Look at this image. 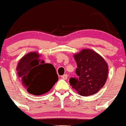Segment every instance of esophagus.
<instances>
[{
  "mask_svg": "<svg viewBox=\"0 0 126 126\" xmlns=\"http://www.w3.org/2000/svg\"><path fill=\"white\" fill-rule=\"evenodd\" d=\"M67 74H64V75H63V76H61V78H62V79H67Z\"/></svg>",
  "mask_w": 126,
  "mask_h": 126,
  "instance_id": "1",
  "label": "esophagus"
}]
</instances>
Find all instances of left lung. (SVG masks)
<instances>
[{
	"label": "left lung",
	"mask_w": 126,
	"mask_h": 126,
	"mask_svg": "<svg viewBox=\"0 0 126 126\" xmlns=\"http://www.w3.org/2000/svg\"><path fill=\"white\" fill-rule=\"evenodd\" d=\"M78 78H71L69 83L81 96H90L98 93L105 84L108 65L100 55L90 49H83L75 54Z\"/></svg>",
	"instance_id": "obj_1"
}]
</instances>
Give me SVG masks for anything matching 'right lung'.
<instances>
[{
	"mask_svg": "<svg viewBox=\"0 0 126 126\" xmlns=\"http://www.w3.org/2000/svg\"><path fill=\"white\" fill-rule=\"evenodd\" d=\"M39 57L37 52H30L21 59L17 67L23 86L29 93L37 96L48 93L59 79L55 67L44 63Z\"/></svg>",
	"mask_w": 126,
	"mask_h": 126,
	"instance_id": "obj_1",
	"label": "right lung"
}]
</instances>
